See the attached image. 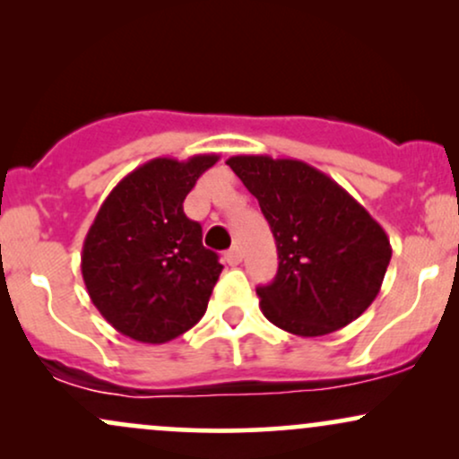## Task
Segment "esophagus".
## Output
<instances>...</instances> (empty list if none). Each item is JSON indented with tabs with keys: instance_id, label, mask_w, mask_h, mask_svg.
I'll return each mask as SVG.
<instances>
[{
	"instance_id": "34e87169",
	"label": "esophagus",
	"mask_w": 459,
	"mask_h": 459,
	"mask_svg": "<svg viewBox=\"0 0 459 459\" xmlns=\"http://www.w3.org/2000/svg\"><path fill=\"white\" fill-rule=\"evenodd\" d=\"M224 261L229 263V265H233V267L239 265V263H241V250H239V247L233 246L230 250H226L224 252Z\"/></svg>"
}]
</instances>
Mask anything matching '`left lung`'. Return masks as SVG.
<instances>
[{"label":"left lung","mask_w":459,"mask_h":459,"mask_svg":"<svg viewBox=\"0 0 459 459\" xmlns=\"http://www.w3.org/2000/svg\"><path fill=\"white\" fill-rule=\"evenodd\" d=\"M226 163L259 200L276 239V278L256 289L263 315L298 336L330 334L360 317L391 263L382 226L308 163L270 155H237Z\"/></svg>","instance_id":"8db88e82"}]
</instances>
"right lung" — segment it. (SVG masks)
<instances>
[{"label":"right lung","instance_id":"1","mask_svg":"<svg viewBox=\"0 0 459 459\" xmlns=\"http://www.w3.org/2000/svg\"><path fill=\"white\" fill-rule=\"evenodd\" d=\"M218 155L157 157L129 172L103 200L82 250L88 296L108 324L160 345L196 325L222 265L203 246V226L183 200Z\"/></svg>","mask_w":459,"mask_h":459}]
</instances>
